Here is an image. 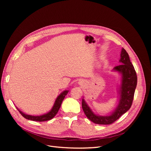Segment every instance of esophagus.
Instances as JSON below:
<instances>
[{"label":"esophagus","mask_w":151,"mask_h":151,"mask_svg":"<svg viewBox=\"0 0 151 151\" xmlns=\"http://www.w3.org/2000/svg\"><path fill=\"white\" fill-rule=\"evenodd\" d=\"M84 81H82V80H81V81H79V85H81V86H83V85H84Z\"/></svg>","instance_id":"obj_1"}]
</instances>
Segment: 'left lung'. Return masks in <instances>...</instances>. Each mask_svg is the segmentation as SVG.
I'll list each match as a JSON object with an SVG mask.
<instances>
[{
  "instance_id": "8db88e82",
  "label": "left lung",
  "mask_w": 151,
  "mask_h": 151,
  "mask_svg": "<svg viewBox=\"0 0 151 151\" xmlns=\"http://www.w3.org/2000/svg\"><path fill=\"white\" fill-rule=\"evenodd\" d=\"M119 62L120 64L112 69L113 72H116L120 76V82L118 88V103L110 114L103 116L96 114L84 98H83L82 107L86 116L96 124H111L125 113L132 106L137 84V77L135 68L130 62L129 54L123 48L121 50Z\"/></svg>"
}]
</instances>
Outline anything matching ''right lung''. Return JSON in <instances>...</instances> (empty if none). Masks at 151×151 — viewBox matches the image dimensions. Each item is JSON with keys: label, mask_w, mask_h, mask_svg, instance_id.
<instances>
[{"label": "right lung", "mask_w": 151, "mask_h": 151, "mask_svg": "<svg viewBox=\"0 0 151 151\" xmlns=\"http://www.w3.org/2000/svg\"><path fill=\"white\" fill-rule=\"evenodd\" d=\"M68 91H69V90H65L59 94L55 99V101L54 102V104L53 105L52 109H50L49 111H48L47 113L45 114H43V115H28V114H26L22 111H21L17 107H16V108L18 109V111L20 112V113L21 114V115L22 116L29 120L36 121V122H45V121L50 120L52 119V118L57 115L59 109L60 108L63 100L64 99L65 96L67 94Z\"/></svg>", "instance_id": "right-lung-1"}]
</instances>
